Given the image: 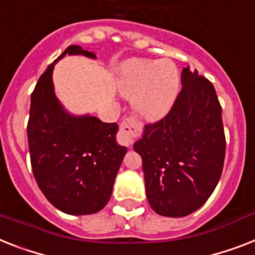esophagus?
I'll return each mask as SVG.
<instances>
[{"mask_svg": "<svg viewBox=\"0 0 255 255\" xmlns=\"http://www.w3.org/2000/svg\"><path fill=\"white\" fill-rule=\"evenodd\" d=\"M138 132H140V128L134 121L132 119H124L121 124V132H119V144L126 146H131L134 141V137L137 136Z\"/></svg>", "mask_w": 255, "mask_h": 255, "instance_id": "esophagus-1", "label": "esophagus"}]
</instances>
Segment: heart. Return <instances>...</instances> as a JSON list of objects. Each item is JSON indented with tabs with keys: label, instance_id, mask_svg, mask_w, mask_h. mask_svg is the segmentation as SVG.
I'll return each instance as SVG.
<instances>
[{
	"label": "heart",
	"instance_id": "obj_1",
	"mask_svg": "<svg viewBox=\"0 0 255 255\" xmlns=\"http://www.w3.org/2000/svg\"><path fill=\"white\" fill-rule=\"evenodd\" d=\"M181 76L171 60H129L119 70L118 90L131 98L137 117L153 121L171 109L179 93Z\"/></svg>",
	"mask_w": 255,
	"mask_h": 255
}]
</instances>
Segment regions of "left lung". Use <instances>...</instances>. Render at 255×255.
<instances>
[{"instance_id":"left-lung-1","label":"left lung","mask_w":255,"mask_h":255,"mask_svg":"<svg viewBox=\"0 0 255 255\" xmlns=\"http://www.w3.org/2000/svg\"><path fill=\"white\" fill-rule=\"evenodd\" d=\"M181 82L170 113L146 124L133 144L142 158L149 204L166 217L187 216L200 208L224 166V127L214 85L188 67Z\"/></svg>"}]
</instances>
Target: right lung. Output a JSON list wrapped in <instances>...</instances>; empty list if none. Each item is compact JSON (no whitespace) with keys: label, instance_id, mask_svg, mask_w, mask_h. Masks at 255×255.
Returning a JSON list of instances; mask_svg holds the SVG:
<instances>
[{"label":"right lung","instance_id":"right-lung-1","mask_svg":"<svg viewBox=\"0 0 255 255\" xmlns=\"http://www.w3.org/2000/svg\"><path fill=\"white\" fill-rule=\"evenodd\" d=\"M67 55L97 59L93 51L73 44L48 65L31 94L27 138L41 192L61 212L81 216L106 206L127 148L118 144L117 123L70 114L57 99L53 68Z\"/></svg>","mask_w":255,"mask_h":255}]
</instances>
